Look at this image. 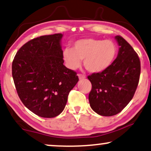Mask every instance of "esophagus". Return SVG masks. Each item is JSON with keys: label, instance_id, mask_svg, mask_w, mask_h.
Here are the masks:
<instances>
[{"label": "esophagus", "instance_id": "34e87169", "mask_svg": "<svg viewBox=\"0 0 151 151\" xmlns=\"http://www.w3.org/2000/svg\"><path fill=\"white\" fill-rule=\"evenodd\" d=\"M78 78H79L80 80H83V79H85V78H86V76L83 75H81V74H78Z\"/></svg>", "mask_w": 151, "mask_h": 151}]
</instances>
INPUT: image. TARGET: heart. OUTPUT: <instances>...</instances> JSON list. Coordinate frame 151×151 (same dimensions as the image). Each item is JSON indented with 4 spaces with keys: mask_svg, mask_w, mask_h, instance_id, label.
Segmentation results:
<instances>
[{
    "mask_svg": "<svg viewBox=\"0 0 151 151\" xmlns=\"http://www.w3.org/2000/svg\"><path fill=\"white\" fill-rule=\"evenodd\" d=\"M117 53V46L111 40L86 38L75 41L73 48H65L63 59L72 70L79 68L81 60H83L87 70L91 73H100L111 66Z\"/></svg>",
    "mask_w": 151,
    "mask_h": 151,
    "instance_id": "heart-1",
    "label": "heart"
}]
</instances>
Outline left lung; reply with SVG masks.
<instances>
[{
	"label": "left lung",
	"mask_w": 151,
	"mask_h": 151,
	"mask_svg": "<svg viewBox=\"0 0 151 151\" xmlns=\"http://www.w3.org/2000/svg\"><path fill=\"white\" fill-rule=\"evenodd\" d=\"M115 39L120 47L112 65L102 73L88 76L92 87L89 94L90 107L103 116L120 113L133 99L139 79L138 55L121 36Z\"/></svg>",
	"instance_id": "1"
}]
</instances>
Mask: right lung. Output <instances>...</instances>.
I'll list each match as a JSON object with an SVG mask.
<instances>
[{"instance_id": "add662e5", "label": "right lung", "mask_w": 151, "mask_h": 151, "mask_svg": "<svg viewBox=\"0 0 151 151\" xmlns=\"http://www.w3.org/2000/svg\"><path fill=\"white\" fill-rule=\"evenodd\" d=\"M61 33L43 35L24 44L12 63V76L25 107L42 118H54L66 105L78 81L76 73L63 65Z\"/></svg>"}]
</instances>
